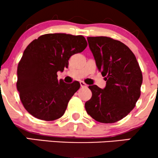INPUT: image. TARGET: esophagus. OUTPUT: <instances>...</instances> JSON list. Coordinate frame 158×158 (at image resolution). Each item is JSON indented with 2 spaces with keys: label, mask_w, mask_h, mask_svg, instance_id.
Listing matches in <instances>:
<instances>
[{
  "label": "esophagus",
  "mask_w": 158,
  "mask_h": 158,
  "mask_svg": "<svg viewBox=\"0 0 158 158\" xmlns=\"http://www.w3.org/2000/svg\"><path fill=\"white\" fill-rule=\"evenodd\" d=\"M79 83H80V85H81V88H86V87H87V85L85 84L84 81H81Z\"/></svg>",
  "instance_id": "34e87169"
}]
</instances>
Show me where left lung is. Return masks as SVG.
I'll use <instances>...</instances> for the list:
<instances>
[{"label":"left lung","mask_w":158,"mask_h":158,"mask_svg":"<svg viewBox=\"0 0 158 158\" xmlns=\"http://www.w3.org/2000/svg\"><path fill=\"white\" fill-rule=\"evenodd\" d=\"M96 64L105 77L103 89L90 85L88 113L96 121L113 123L126 117L140 96L143 75L135 54L126 44L106 36L88 37Z\"/></svg>","instance_id":"1"}]
</instances>
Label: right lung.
Returning a JSON list of instances; mask_svg holds the SVG:
<instances>
[{
  "mask_svg": "<svg viewBox=\"0 0 158 158\" xmlns=\"http://www.w3.org/2000/svg\"><path fill=\"white\" fill-rule=\"evenodd\" d=\"M87 45L82 35L53 33L41 35L27 47L18 66L17 89L31 115L46 121L62 117L80 84L58 80L57 72L68 68L70 56Z\"/></svg>",
  "mask_w": 158,
  "mask_h": 158,
  "instance_id": "obj_1",
  "label": "right lung"
}]
</instances>
